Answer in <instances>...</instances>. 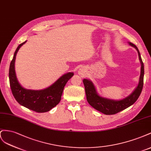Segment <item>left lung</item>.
<instances>
[{
    "label": "left lung",
    "mask_w": 151,
    "mask_h": 151,
    "mask_svg": "<svg viewBox=\"0 0 151 151\" xmlns=\"http://www.w3.org/2000/svg\"><path fill=\"white\" fill-rule=\"evenodd\" d=\"M129 44L134 47L137 50L139 60L141 63L140 75L139 84L134 90V91L130 96L120 101H114L102 97L100 96H99L97 93L96 88L91 81L87 79H84L83 80L85 89L86 97H87V100L88 104L92 106L94 109L106 115L116 114L134 104L138 99V98L139 97L142 90L144 75V63L142 62V60L140 52L137 46L131 42L129 43Z\"/></svg>",
    "instance_id": "left-lung-1"
}]
</instances>
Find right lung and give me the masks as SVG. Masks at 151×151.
<instances>
[{"mask_svg":"<svg viewBox=\"0 0 151 151\" xmlns=\"http://www.w3.org/2000/svg\"><path fill=\"white\" fill-rule=\"evenodd\" d=\"M26 42L17 47L10 64L9 78L11 91L15 99L21 106L37 113H45L59 104L64 86L74 73L70 72L63 75L50 87L44 90H34L24 88L16 78L14 63L17 52Z\"/></svg>","mask_w":151,"mask_h":151,"instance_id":"obj_1","label":"right lung"}]
</instances>
